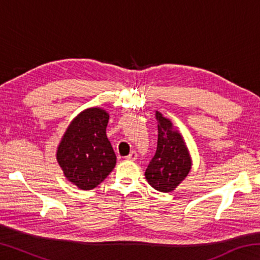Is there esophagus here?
Segmentation results:
<instances>
[{"instance_id":"obj_1","label":"esophagus","mask_w":260,"mask_h":260,"mask_svg":"<svg viewBox=\"0 0 260 260\" xmlns=\"http://www.w3.org/2000/svg\"><path fill=\"white\" fill-rule=\"evenodd\" d=\"M136 158H138V153H136V151H132V152L129 153V155L126 157V159L133 161V160L136 159Z\"/></svg>"}]
</instances>
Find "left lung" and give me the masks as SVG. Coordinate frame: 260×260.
I'll return each mask as SVG.
<instances>
[{
  "label": "left lung",
  "instance_id": "1",
  "mask_svg": "<svg viewBox=\"0 0 260 260\" xmlns=\"http://www.w3.org/2000/svg\"><path fill=\"white\" fill-rule=\"evenodd\" d=\"M158 140L155 156L149 162L144 175L148 183L161 192L173 191L191 170V157L183 136L169 118L156 111Z\"/></svg>",
  "mask_w": 260,
  "mask_h": 260
}]
</instances>
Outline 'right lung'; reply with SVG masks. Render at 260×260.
Wrapping results in <instances>:
<instances>
[{
	"label": "right lung",
	"mask_w": 260,
	"mask_h": 260,
	"mask_svg": "<svg viewBox=\"0 0 260 260\" xmlns=\"http://www.w3.org/2000/svg\"><path fill=\"white\" fill-rule=\"evenodd\" d=\"M108 122L105 110H83L69 125L57 147L56 158L64 177L81 190L98 187L116 166V153L107 136Z\"/></svg>",
	"instance_id": "obj_1"
}]
</instances>
